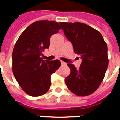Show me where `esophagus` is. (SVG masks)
I'll list each match as a JSON object with an SVG mask.
<instances>
[{
  "label": "esophagus",
  "instance_id": "34e87169",
  "mask_svg": "<svg viewBox=\"0 0 120 120\" xmlns=\"http://www.w3.org/2000/svg\"><path fill=\"white\" fill-rule=\"evenodd\" d=\"M61 63L62 65H66V63H65V62H64V61H61Z\"/></svg>",
  "mask_w": 120,
  "mask_h": 120
}]
</instances>
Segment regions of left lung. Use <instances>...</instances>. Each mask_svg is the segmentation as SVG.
Here are the masks:
<instances>
[{"mask_svg": "<svg viewBox=\"0 0 120 120\" xmlns=\"http://www.w3.org/2000/svg\"><path fill=\"white\" fill-rule=\"evenodd\" d=\"M66 38L72 43L74 51L81 56L79 69L68 63L71 72L64 82L72 93L87 96L98 88L105 77L109 60L108 46L101 33L80 22H60Z\"/></svg>", "mask_w": 120, "mask_h": 120, "instance_id": "left-lung-1", "label": "left lung"}]
</instances>
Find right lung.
<instances>
[{
    "label": "right lung",
    "mask_w": 120,
    "mask_h": 120,
    "mask_svg": "<svg viewBox=\"0 0 120 120\" xmlns=\"http://www.w3.org/2000/svg\"><path fill=\"white\" fill-rule=\"evenodd\" d=\"M61 29L57 22L39 20L31 24L20 35L12 52V72L25 92L32 97L44 95L49 89L51 76L61 66L59 60L40 57L50 45V38Z\"/></svg>",
    "instance_id": "obj_1"
}]
</instances>
